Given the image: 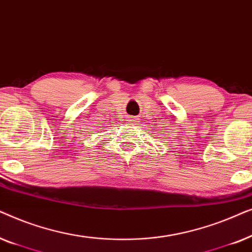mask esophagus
I'll return each instance as SVG.
<instances>
[{
    "label": "esophagus",
    "mask_w": 252,
    "mask_h": 252,
    "mask_svg": "<svg viewBox=\"0 0 252 252\" xmlns=\"http://www.w3.org/2000/svg\"><path fill=\"white\" fill-rule=\"evenodd\" d=\"M126 122L129 123V124H135V123H137V118H136V117H133V116H128L126 118Z\"/></svg>",
    "instance_id": "1"
}]
</instances>
